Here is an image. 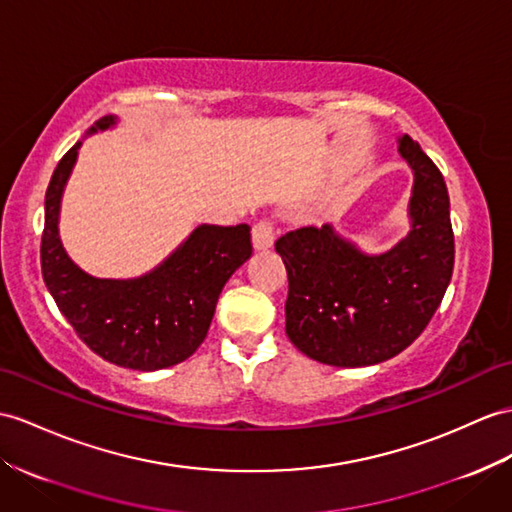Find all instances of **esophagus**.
I'll return each mask as SVG.
<instances>
[{
  "label": "esophagus",
  "instance_id": "34e87169",
  "mask_svg": "<svg viewBox=\"0 0 512 512\" xmlns=\"http://www.w3.org/2000/svg\"><path fill=\"white\" fill-rule=\"evenodd\" d=\"M273 234H276V232H273V226L269 221L256 223L254 230H252V245H254L256 252H267V249L273 245V239H276Z\"/></svg>",
  "mask_w": 512,
  "mask_h": 512
}]
</instances>
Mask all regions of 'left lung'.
I'll return each mask as SVG.
<instances>
[{
  "label": "left lung",
  "mask_w": 512,
  "mask_h": 512,
  "mask_svg": "<svg viewBox=\"0 0 512 512\" xmlns=\"http://www.w3.org/2000/svg\"><path fill=\"white\" fill-rule=\"evenodd\" d=\"M397 152L413 171L408 232L369 254L332 223L286 232L276 252L289 276L286 334L299 352L332 367H369L400 354L428 326L452 280L450 195L410 136Z\"/></svg>",
  "instance_id": "obj_1"
}]
</instances>
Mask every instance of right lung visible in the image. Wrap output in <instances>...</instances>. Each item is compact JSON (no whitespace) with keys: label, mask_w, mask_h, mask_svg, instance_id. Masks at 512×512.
<instances>
[{"label":"right lung","mask_w":512,"mask_h":512,"mask_svg":"<svg viewBox=\"0 0 512 512\" xmlns=\"http://www.w3.org/2000/svg\"><path fill=\"white\" fill-rule=\"evenodd\" d=\"M117 123V115H106L86 136ZM84 139L62 156L45 193L41 269L47 291L80 339L108 363L136 371L178 365L204 343L223 286L252 256V228L202 223L143 276H91L60 239L62 195Z\"/></svg>","instance_id":"obj_1"}]
</instances>
